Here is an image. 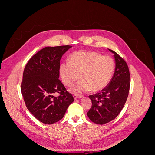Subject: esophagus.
Returning <instances> with one entry per match:
<instances>
[{"mask_svg":"<svg viewBox=\"0 0 155 155\" xmlns=\"http://www.w3.org/2000/svg\"><path fill=\"white\" fill-rule=\"evenodd\" d=\"M74 99H78V98H81L83 97L82 95H78V94H74Z\"/></svg>","mask_w":155,"mask_h":155,"instance_id":"obj_1","label":"esophagus"}]
</instances>
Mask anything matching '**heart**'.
<instances>
[{
    "label": "heart",
    "mask_w": 155,
    "mask_h": 155,
    "mask_svg": "<svg viewBox=\"0 0 155 155\" xmlns=\"http://www.w3.org/2000/svg\"><path fill=\"white\" fill-rule=\"evenodd\" d=\"M114 70L113 59L94 51L74 52L70 55L68 63H63L59 67L62 82L66 87H71L81 79L74 89V92L77 94L102 90L110 82Z\"/></svg>",
    "instance_id": "obj_1"
}]
</instances>
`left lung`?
<instances>
[{"mask_svg":"<svg viewBox=\"0 0 155 155\" xmlns=\"http://www.w3.org/2000/svg\"><path fill=\"white\" fill-rule=\"evenodd\" d=\"M116 68L110 83L103 90L89 96L92 106L87 116L92 122L103 125L118 116L127 99L130 88V74L125 61L113 50Z\"/></svg>","mask_w":155,"mask_h":155,"instance_id":"1","label":"left lung"}]
</instances>
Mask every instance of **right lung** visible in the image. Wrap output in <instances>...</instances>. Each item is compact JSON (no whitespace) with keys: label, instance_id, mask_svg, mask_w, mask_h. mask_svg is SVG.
<instances>
[{"label":"right lung","instance_id":"right-lung-1","mask_svg":"<svg viewBox=\"0 0 155 155\" xmlns=\"http://www.w3.org/2000/svg\"><path fill=\"white\" fill-rule=\"evenodd\" d=\"M71 47L43 48L30 59L23 72L21 88L26 106L43 124L50 125L61 120L74 100L59 79L61 58ZM54 93L59 96L54 97Z\"/></svg>","mask_w":155,"mask_h":155}]
</instances>
